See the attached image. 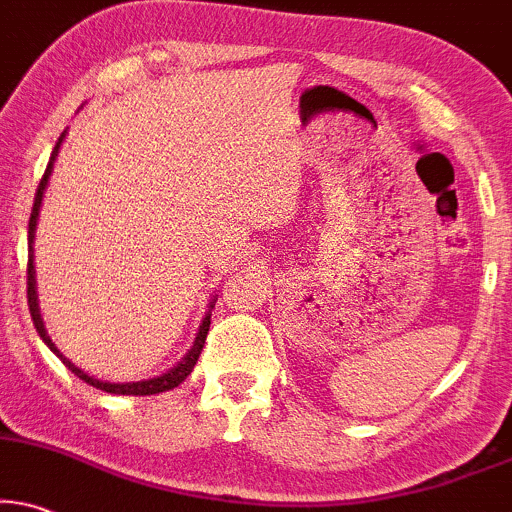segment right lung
I'll return each mask as SVG.
<instances>
[{"label":"right lung","mask_w":512,"mask_h":512,"mask_svg":"<svg viewBox=\"0 0 512 512\" xmlns=\"http://www.w3.org/2000/svg\"><path fill=\"white\" fill-rule=\"evenodd\" d=\"M63 139H66V132L61 134L56 141L54 151H51V158H49V165H47V172H44V177L40 181V186H37V193H35V205H32V212H30V224H28V307H30V316H32V323H35L37 333H40V338L44 345H47L51 352L56 354L58 359L63 361V364L68 366V371H73L77 378L84 380L87 385L96 387V390H103V392H111V394H129V397H146V394H160V392H167V390H174V387L181 385L186 380V375L193 371V366H196V361L200 357V352H203V345H205V338H208V331H210V316H212V307H215L217 300L210 302V309L208 314H205L203 323H200L198 328V335L196 340H193V347L186 352V357L177 361V366H172L170 371H165L163 375H155V378H148V380H137V383H111V380H99L94 378V375L84 373L80 366H75L73 361L68 357H63V352L58 349L54 342H51L47 328H44V321H42V314H40V300H37V278H35V252H32V243H35V229H37V217H40V208H42V198H44V191H47V184H49V177H51V170H54V163H56V155H58V148H61Z\"/></svg>","instance_id":"add662e5"}]
</instances>
